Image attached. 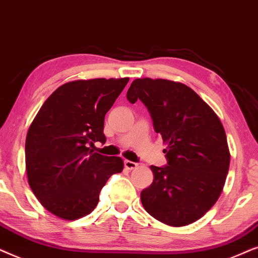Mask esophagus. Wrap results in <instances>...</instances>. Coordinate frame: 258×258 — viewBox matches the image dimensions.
<instances>
[{
    "label": "esophagus",
    "mask_w": 258,
    "mask_h": 258,
    "mask_svg": "<svg viewBox=\"0 0 258 258\" xmlns=\"http://www.w3.org/2000/svg\"><path fill=\"white\" fill-rule=\"evenodd\" d=\"M123 165H125V167L127 170H133L138 166V164L135 163V161H131V160H125L123 161Z\"/></svg>",
    "instance_id": "obj_1"
}]
</instances>
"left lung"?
<instances>
[{"instance_id": "left-lung-1", "label": "left lung", "mask_w": 258, "mask_h": 258, "mask_svg": "<svg viewBox=\"0 0 258 258\" xmlns=\"http://www.w3.org/2000/svg\"><path fill=\"white\" fill-rule=\"evenodd\" d=\"M142 100L166 145L165 167L151 166L153 181L142 191L145 210L171 226L202 218L221 196L230 165L221 120L194 89L165 79H136L127 100Z\"/></svg>"}]
</instances>
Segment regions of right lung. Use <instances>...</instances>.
Returning <instances> with one entry per match:
<instances>
[{
    "label": "right lung",
    "mask_w": 258,
    "mask_h": 258,
    "mask_svg": "<svg viewBox=\"0 0 258 258\" xmlns=\"http://www.w3.org/2000/svg\"><path fill=\"white\" fill-rule=\"evenodd\" d=\"M130 79L70 81L55 89L30 123L26 171L41 205L64 221L91 214L108 178L121 172L120 157L93 153L105 143L106 113Z\"/></svg>",
    "instance_id": "add662e5"
}]
</instances>
